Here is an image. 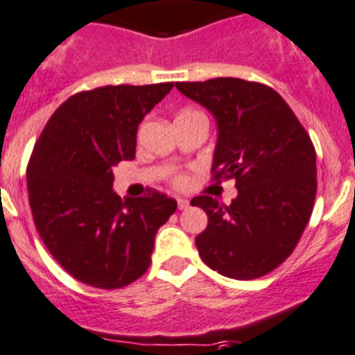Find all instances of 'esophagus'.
<instances>
[{"label": "esophagus", "instance_id": "obj_1", "mask_svg": "<svg viewBox=\"0 0 355 355\" xmlns=\"http://www.w3.org/2000/svg\"><path fill=\"white\" fill-rule=\"evenodd\" d=\"M177 205H178V210H185V208L189 207V201L184 200V198H178Z\"/></svg>", "mask_w": 355, "mask_h": 355}]
</instances>
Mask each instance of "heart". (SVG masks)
<instances>
[{"instance_id": "obj_1", "label": "heart", "mask_w": 355, "mask_h": 355, "mask_svg": "<svg viewBox=\"0 0 355 355\" xmlns=\"http://www.w3.org/2000/svg\"><path fill=\"white\" fill-rule=\"evenodd\" d=\"M187 114H194V112L184 110V112H180V114H178V115H187ZM185 184H187V177H184V175H178V177L173 178V185H175V187H184Z\"/></svg>"}]
</instances>
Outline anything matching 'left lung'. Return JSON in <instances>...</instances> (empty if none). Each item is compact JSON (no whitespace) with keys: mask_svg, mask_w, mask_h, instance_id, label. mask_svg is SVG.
Returning <instances> with one entry per match:
<instances>
[{"mask_svg":"<svg viewBox=\"0 0 355 355\" xmlns=\"http://www.w3.org/2000/svg\"><path fill=\"white\" fill-rule=\"evenodd\" d=\"M175 85L215 117L214 180L234 178L238 189L230 207L211 196L191 201L208 215L198 252L224 277H263L293 254L312 215V140L282 96L259 82L220 77Z\"/></svg>","mask_w":355,"mask_h":355,"instance_id":"8db88e82","label":"left lung"}]
</instances>
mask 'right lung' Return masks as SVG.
I'll use <instances>...</instances> for the list:
<instances>
[{"label": "right lung", "instance_id": "obj_1", "mask_svg": "<svg viewBox=\"0 0 355 355\" xmlns=\"http://www.w3.org/2000/svg\"><path fill=\"white\" fill-rule=\"evenodd\" d=\"M173 89L105 85L66 99L43 128L28 171L35 226L55 261L98 289L129 286L150 266L155 233L177 201L114 193V166L137 152L138 124Z\"/></svg>", "mask_w": 355, "mask_h": 355}]
</instances>
